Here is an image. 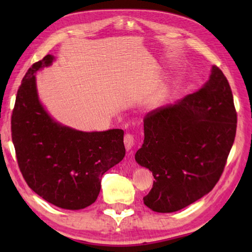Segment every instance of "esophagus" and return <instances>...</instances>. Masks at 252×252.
Listing matches in <instances>:
<instances>
[{
    "mask_svg": "<svg viewBox=\"0 0 252 252\" xmlns=\"http://www.w3.org/2000/svg\"><path fill=\"white\" fill-rule=\"evenodd\" d=\"M134 142H135V139H134L133 134L126 133L125 135V146H126V150H130V149H132V147L134 146Z\"/></svg>",
    "mask_w": 252,
    "mask_h": 252,
    "instance_id": "obj_1",
    "label": "esophagus"
}]
</instances>
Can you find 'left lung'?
<instances>
[{
	"mask_svg": "<svg viewBox=\"0 0 252 252\" xmlns=\"http://www.w3.org/2000/svg\"><path fill=\"white\" fill-rule=\"evenodd\" d=\"M143 129L135 160L155 177L143 198L148 208L174 212L210 192L223 172L237 130L232 91L223 72L213 65L200 90L148 112Z\"/></svg>",
	"mask_w": 252,
	"mask_h": 252,
	"instance_id": "obj_1",
	"label": "left lung"
}]
</instances>
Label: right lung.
<instances>
[{
  "instance_id": "add662e5",
  "label": "right lung",
  "mask_w": 252,
  "mask_h": 252,
  "mask_svg": "<svg viewBox=\"0 0 252 252\" xmlns=\"http://www.w3.org/2000/svg\"><path fill=\"white\" fill-rule=\"evenodd\" d=\"M53 59L45 55L25 73L12 111V141L20 171L34 192L59 208L79 210L95 201L101 177L125 158V132L76 131L45 112L34 73Z\"/></svg>"
}]
</instances>
